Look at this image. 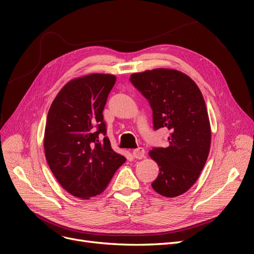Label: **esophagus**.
Returning a JSON list of instances; mask_svg holds the SVG:
<instances>
[{
    "label": "esophagus",
    "mask_w": 254,
    "mask_h": 254,
    "mask_svg": "<svg viewBox=\"0 0 254 254\" xmlns=\"http://www.w3.org/2000/svg\"><path fill=\"white\" fill-rule=\"evenodd\" d=\"M132 156L135 158V159H143L145 157V150L144 148L142 147H139L136 148L132 151Z\"/></svg>",
    "instance_id": "obj_1"
}]
</instances>
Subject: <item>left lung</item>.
Masks as SVG:
<instances>
[{
	"mask_svg": "<svg viewBox=\"0 0 254 254\" xmlns=\"http://www.w3.org/2000/svg\"><path fill=\"white\" fill-rule=\"evenodd\" d=\"M130 81L148 99L153 128L170 130V145L148 152L159 166L151 187L164 197L180 196L197 181L210 152L211 125L201 91L174 68L134 73Z\"/></svg>",
	"mask_w": 254,
	"mask_h": 254,
	"instance_id": "obj_1",
	"label": "left lung"
}]
</instances>
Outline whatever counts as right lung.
<instances>
[{
  "instance_id": "obj_1",
  "label": "right lung",
  "mask_w": 254,
  "mask_h": 254,
  "mask_svg": "<svg viewBox=\"0 0 254 254\" xmlns=\"http://www.w3.org/2000/svg\"><path fill=\"white\" fill-rule=\"evenodd\" d=\"M115 80L112 74L99 73L74 78L59 91L48 113L45 158L60 186L80 199L103 193L126 161L108 137H99L106 134L103 110Z\"/></svg>"
}]
</instances>
